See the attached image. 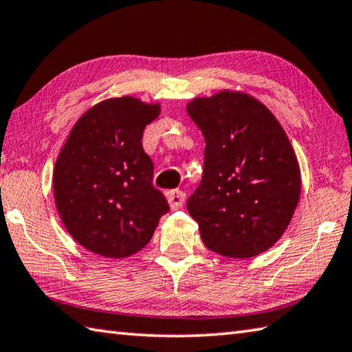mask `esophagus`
<instances>
[{
	"mask_svg": "<svg viewBox=\"0 0 352 352\" xmlns=\"http://www.w3.org/2000/svg\"><path fill=\"white\" fill-rule=\"evenodd\" d=\"M167 199L171 210H179L182 208V205L185 202V193L181 190H173L167 195Z\"/></svg>",
	"mask_w": 352,
	"mask_h": 352,
	"instance_id": "34e87169",
	"label": "esophagus"
}]
</instances>
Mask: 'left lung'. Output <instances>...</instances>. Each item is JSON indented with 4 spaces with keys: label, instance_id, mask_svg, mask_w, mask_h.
I'll use <instances>...</instances> for the list:
<instances>
[{
    "label": "left lung",
    "instance_id": "8db88e82",
    "mask_svg": "<svg viewBox=\"0 0 352 352\" xmlns=\"http://www.w3.org/2000/svg\"><path fill=\"white\" fill-rule=\"evenodd\" d=\"M187 113L205 139L204 176L187 202L205 247L234 258L270 250L288 228L302 185L282 125L234 90L191 99Z\"/></svg>",
    "mask_w": 352,
    "mask_h": 352
}]
</instances>
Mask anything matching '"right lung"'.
I'll return each mask as SVG.
<instances>
[{"label": "right lung", "mask_w": 352, "mask_h": 352, "mask_svg": "<svg viewBox=\"0 0 352 352\" xmlns=\"http://www.w3.org/2000/svg\"><path fill=\"white\" fill-rule=\"evenodd\" d=\"M161 104L110 98L73 125L53 170V196L65 230L91 253L122 258L150 242L170 210L153 187V162L142 148L145 127Z\"/></svg>", "instance_id": "add662e5"}]
</instances>
